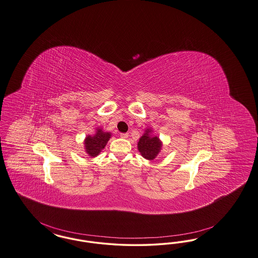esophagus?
<instances>
[{
    "label": "esophagus",
    "mask_w": 258,
    "mask_h": 258,
    "mask_svg": "<svg viewBox=\"0 0 258 258\" xmlns=\"http://www.w3.org/2000/svg\"><path fill=\"white\" fill-rule=\"evenodd\" d=\"M120 136H121L122 138H124V139H126V138L128 137V134H120Z\"/></svg>",
    "instance_id": "esophagus-1"
}]
</instances>
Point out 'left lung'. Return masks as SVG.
Returning <instances> with one entry per match:
<instances>
[{
	"mask_svg": "<svg viewBox=\"0 0 258 258\" xmlns=\"http://www.w3.org/2000/svg\"><path fill=\"white\" fill-rule=\"evenodd\" d=\"M151 128H146L145 134L140 137L137 148L143 157L147 160H154L160 153L163 143L158 136L152 135Z\"/></svg>",
	"mask_w": 258,
	"mask_h": 258,
	"instance_id": "obj_1",
	"label": "left lung"
}]
</instances>
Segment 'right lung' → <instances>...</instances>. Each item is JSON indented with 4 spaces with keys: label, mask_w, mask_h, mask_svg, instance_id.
Instances as JSON below:
<instances>
[{
    "label": "right lung",
    "mask_w": 258,
    "mask_h": 258,
    "mask_svg": "<svg viewBox=\"0 0 258 258\" xmlns=\"http://www.w3.org/2000/svg\"><path fill=\"white\" fill-rule=\"evenodd\" d=\"M110 137H111L110 133L103 131L102 127H97L95 134L93 135L86 136L84 140L85 151L90 157H96L100 154L102 150L105 149Z\"/></svg>",
    "instance_id": "obj_1"
}]
</instances>
